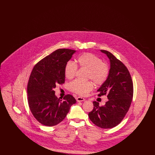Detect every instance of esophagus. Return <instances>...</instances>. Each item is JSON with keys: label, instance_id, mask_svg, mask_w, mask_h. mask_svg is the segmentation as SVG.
Returning <instances> with one entry per match:
<instances>
[{"label": "esophagus", "instance_id": "34e87169", "mask_svg": "<svg viewBox=\"0 0 155 155\" xmlns=\"http://www.w3.org/2000/svg\"><path fill=\"white\" fill-rule=\"evenodd\" d=\"M76 99H77V102H82V101H85V99H84V98H83V97H80V96L77 97Z\"/></svg>", "mask_w": 155, "mask_h": 155}]
</instances>
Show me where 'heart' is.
<instances>
[{
    "instance_id": "b5f03b06",
    "label": "heart",
    "mask_w": 155,
    "mask_h": 155,
    "mask_svg": "<svg viewBox=\"0 0 155 155\" xmlns=\"http://www.w3.org/2000/svg\"><path fill=\"white\" fill-rule=\"evenodd\" d=\"M78 66L88 70L87 79H91L96 85L104 83L109 74V66L101 58L91 53H85L80 55L76 60ZM77 66L71 61L67 62L64 68V75L67 79L71 80L77 71ZM70 90L78 95L85 96L92 90L94 84L91 81H82L75 80L70 84Z\"/></svg>"
}]
</instances>
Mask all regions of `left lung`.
Returning a JSON list of instances; mask_svg holds the SVG:
<instances>
[{
  "instance_id": "obj_1",
  "label": "left lung",
  "mask_w": 155,
  "mask_h": 155,
  "mask_svg": "<svg viewBox=\"0 0 155 155\" xmlns=\"http://www.w3.org/2000/svg\"><path fill=\"white\" fill-rule=\"evenodd\" d=\"M101 51L109 58L110 68L107 79L97 90V95H107L109 100L102 106L93 102L94 109L88 116L95 125L107 129L116 127L124 118L131 104L134 89L131 76L125 65L110 52Z\"/></svg>"
}]
</instances>
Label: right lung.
<instances>
[{"label": "right lung", "instance_id": "add662e5", "mask_svg": "<svg viewBox=\"0 0 155 155\" xmlns=\"http://www.w3.org/2000/svg\"><path fill=\"white\" fill-rule=\"evenodd\" d=\"M75 50L59 49L40 60L34 67L27 85L28 103L30 110L42 125H57L66 117L76 100L71 95L63 99L55 96L58 84L65 82L64 68Z\"/></svg>", "mask_w": 155, "mask_h": 155}]
</instances>
